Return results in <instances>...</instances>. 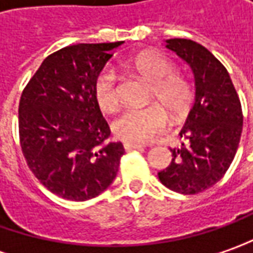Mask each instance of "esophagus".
<instances>
[{
    "label": "esophagus",
    "mask_w": 253,
    "mask_h": 253,
    "mask_svg": "<svg viewBox=\"0 0 253 253\" xmlns=\"http://www.w3.org/2000/svg\"><path fill=\"white\" fill-rule=\"evenodd\" d=\"M125 150L126 151H130V150H140V148H144L143 144H137V143H125L123 144Z\"/></svg>",
    "instance_id": "esophagus-1"
}]
</instances>
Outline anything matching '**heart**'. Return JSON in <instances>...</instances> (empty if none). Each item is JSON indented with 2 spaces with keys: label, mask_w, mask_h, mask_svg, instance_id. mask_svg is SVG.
I'll use <instances>...</instances> for the list:
<instances>
[{
  "label": "heart",
  "mask_w": 253,
  "mask_h": 253,
  "mask_svg": "<svg viewBox=\"0 0 253 253\" xmlns=\"http://www.w3.org/2000/svg\"><path fill=\"white\" fill-rule=\"evenodd\" d=\"M127 67L151 85V98L168 110L172 118H182L186 113L192 102L190 85L182 77L173 74V66L167 57L157 51H141L127 61ZM93 96L100 110L110 113L118 109L120 91L115 70L108 67L98 74L93 83ZM161 107L128 108L113 122V134L125 141H151L168 125L167 112Z\"/></svg>",
  "instance_id": "obj_1"
}]
</instances>
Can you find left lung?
Here are the masks:
<instances>
[{"mask_svg":"<svg viewBox=\"0 0 253 253\" xmlns=\"http://www.w3.org/2000/svg\"><path fill=\"white\" fill-rule=\"evenodd\" d=\"M165 47L190 68L195 103L179 131L185 141L170 148L172 161L158 178L173 192L195 195L215 185L230 168L242 133L241 102L225 67L202 44L168 39Z\"/></svg>","mask_w":253,"mask_h":253,"instance_id":"obj_1","label":"left lung"}]
</instances>
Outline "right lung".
I'll list each match as a JSON object with an SVG mask.
<instances>
[{
  "label": "right lung",
  "instance_id": "right-lung-1",
  "mask_svg": "<svg viewBox=\"0 0 253 253\" xmlns=\"http://www.w3.org/2000/svg\"><path fill=\"white\" fill-rule=\"evenodd\" d=\"M116 43H80L44 58L23 89L19 137L28 167L57 196L85 202L106 190L116 178L120 143L93 96V83Z\"/></svg>",
  "mask_w": 253,
  "mask_h": 253
}]
</instances>
